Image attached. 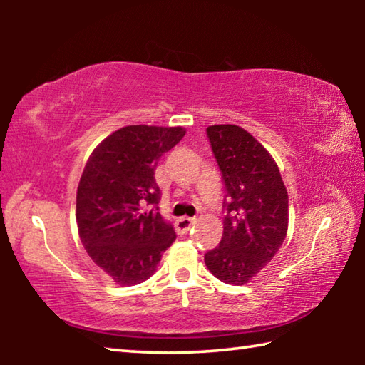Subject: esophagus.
Wrapping results in <instances>:
<instances>
[{"instance_id": "esophagus-1", "label": "esophagus", "mask_w": 365, "mask_h": 365, "mask_svg": "<svg viewBox=\"0 0 365 365\" xmlns=\"http://www.w3.org/2000/svg\"><path fill=\"white\" fill-rule=\"evenodd\" d=\"M195 219H191V217H180L178 219L177 222H175V230H177V233L178 235H183V233H187L191 227H193V224H195Z\"/></svg>"}]
</instances>
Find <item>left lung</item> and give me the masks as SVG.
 I'll return each mask as SVG.
<instances>
[{
	"mask_svg": "<svg viewBox=\"0 0 365 365\" xmlns=\"http://www.w3.org/2000/svg\"><path fill=\"white\" fill-rule=\"evenodd\" d=\"M225 183L224 233L205 255L211 274L227 285H245L280 250L288 230V193L270 153L238 125L207 127Z\"/></svg>",
	"mask_w": 365,
	"mask_h": 365,
	"instance_id": "1",
	"label": "left lung"
}]
</instances>
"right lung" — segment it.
<instances>
[{
    "mask_svg": "<svg viewBox=\"0 0 365 365\" xmlns=\"http://www.w3.org/2000/svg\"><path fill=\"white\" fill-rule=\"evenodd\" d=\"M185 133L183 127L127 125L86 160L77 188L78 237L91 261L120 287L150 279L174 243V228L158 212L154 170ZM150 204L155 209L148 212Z\"/></svg>",
    "mask_w": 365,
    "mask_h": 365,
    "instance_id": "1",
    "label": "right lung"
}]
</instances>
